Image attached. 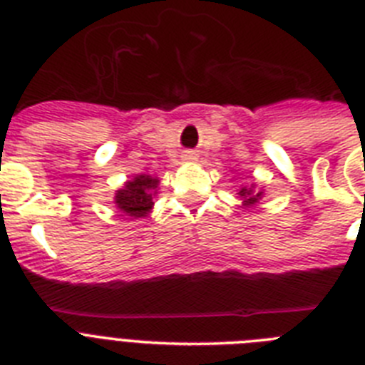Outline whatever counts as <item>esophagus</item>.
<instances>
[{"mask_svg": "<svg viewBox=\"0 0 365 365\" xmlns=\"http://www.w3.org/2000/svg\"><path fill=\"white\" fill-rule=\"evenodd\" d=\"M185 160H195V158H192V153H187Z\"/></svg>", "mask_w": 365, "mask_h": 365, "instance_id": "34e87169", "label": "esophagus"}]
</instances>
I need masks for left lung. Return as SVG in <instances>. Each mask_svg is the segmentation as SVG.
<instances>
[{"mask_svg":"<svg viewBox=\"0 0 365 365\" xmlns=\"http://www.w3.org/2000/svg\"><path fill=\"white\" fill-rule=\"evenodd\" d=\"M240 196H244V198H245V205H247V203H255L256 200L260 198L262 192H258V195H252L251 189H242V190H240Z\"/></svg>","mask_w":365,"mask_h":365,"instance_id":"1","label":"left lung"}]
</instances>
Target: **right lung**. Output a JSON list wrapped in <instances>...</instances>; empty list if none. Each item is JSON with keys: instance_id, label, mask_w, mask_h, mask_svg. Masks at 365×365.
I'll list each match as a JSON object with an SVG mask.
<instances>
[{"instance_id": "right-lung-1", "label": "right lung", "mask_w": 365, "mask_h": 365, "mask_svg": "<svg viewBox=\"0 0 365 365\" xmlns=\"http://www.w3.org/2000/svg\"><path fill=\"white\" fill-rule=\"evenodd\" d=\"M158 187V180L147 175H140L125 183L123 189L116 192V205L121 212H125L130 218H142L153 207L154 189Z\"/></svg>"}]
</instances>
